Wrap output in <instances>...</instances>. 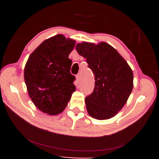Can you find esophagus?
Segmentation results:
<instances>
[{"label":"esophagus","instance_id":"obj_1","mask_svg":"<svg viewBox=\"0 0 159 159\" xmlns=\"http://www.w3.org/2000/svg\"><path fill=\"white\" fill-rule=\"evenodd\" d=\"M76 80H77V82H79L80 80V74L76 75Z\"/></svg>","mask_w":159,"mask_h":159}]
</instances>
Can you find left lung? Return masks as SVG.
<instances>
[{"mask_svg": "<svg viewBox=\"0 0 159 159\" xmlns=\"http://www.w3.org/2000/svg\"><path fill=\"white\" fill-rule=\"evenodd\" d=\"M76 49L86 59L95 76L93 92L85 99L88 114L98 120L111 118L125 105L133 90L130 67L107 43L95 45L83 42L78 43Z\"/></svg>", "mask_w": 159, "mask_h": 159, "instance_id": "8db88e82", "label": "left lung"}]
</instances>
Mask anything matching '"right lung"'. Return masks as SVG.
I'll list each match as a JSON object with an SVG mask.
<instances>
[{
  "label": "right lung",
  "instance_id": "obj_1",
  "mask_svg": "<svg viewBox=\"0 0 159 159\" xmlns=\"http://www.w3.org/2000/svg\"><path fill=\"white\" fill-rule=\"evenodd\" d=\"M75 43L62 35L51 37L31 54L26 64L25 80L29 97L38 109L48 114L62 112L76 90L69 58Z\"/></svg>",
  "mask_w": 159,
  "mask_h": 159
}]
</instances>
